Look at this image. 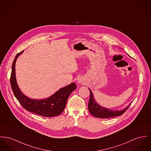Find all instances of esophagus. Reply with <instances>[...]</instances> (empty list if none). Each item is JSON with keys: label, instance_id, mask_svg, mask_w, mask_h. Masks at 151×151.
<instances>
[{"label": "esophagus", "instance_id": "obj_1", "mask_svg": "<svg viewBox=\"0 0 151 151\" xmlns=\"http://www.w3.org/2000/svg\"><path fill=\"white\" fill-rule=\"evenodd\" d=\"M78 82L79 83H81V80H79V81H78Z\"/></svg>", "mask_w": 151, "mask_h": 151}]
</instances>
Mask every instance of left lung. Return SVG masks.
<instances>
[{
  "label": "left lung",
  "instance_id": "1",
  "mask_svg": "<svg viewBox=\"0 0 151 151\" xmlns=\"http://www.w3.org/2000/svg\"><path fill=\"white\" fill-rule=\"evenodd\" d=\"M89 90L90 92V99H89L88 105V110L90 114H91L93 116L97 117V118H108L110 117L120 116L127 111L129 106L132 104L131 102L127 107L124 108L121 110H113L108 109L103 107L98 104L95 101V99L93 98L92 91H91L90 89H89Z\"/></svg>",
  "mask_w": 151,
  "mask_h": 151
}]
</instances>
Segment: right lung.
I'll return each instance as SVG.
<instances>
[{
	"label": "right lung",
	"mask_w": 151,
	"mask_h": 151,
	"mask_svg": "<svg viewBox=\"0 0 151 151\" xmlns=\"http://www.w3.org/2000/svg\"><path fill=\"white\" fill-rule=\"evenodd\" d=\"M23 51L18 53L12 64L10 83L13 93L20 104L27 111L38 116L45 117L57 116L64 110L70 94L76 88V85L72 83L60 88L56 93L45 99H33L28 98L21 92L17 84L15 77V63Z\"/></svg>",
	"instance_id": "obj_1"
}]
</instances>
